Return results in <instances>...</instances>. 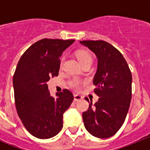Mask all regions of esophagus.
<instances>
[{"mask_svg": "<svg viewBox=\"0 0 150 150\" xmlns=\"http://www.w3.org/2000/svg\"><path fill=\"white\" fill-rule=\"evenodd\" d=\"M83 98V97L79 95H74V100L76 101H79V100H81Z\"/></svg>", "mask_w": 150, "mask_h": 150, "instance_id": "1", "label": "esophagus"}]
</instances>
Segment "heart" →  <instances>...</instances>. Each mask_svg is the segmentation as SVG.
Listing matches in <instances>:
<instances>
[{"label":"heart","instance_id":"1","mask_svg":"<svg viewBox=\"0 0 150 150\" xmlns=\"http://www.w3.org/2000/svg\"><path fill=\"white\" fill-rule=\"evenodd\" d=\"M76 57H77L78 60L79 61L81 64H83L86 63V62H92V55L88 50H79L76 52ZM63 62L64 58H62L60 62L61 67H62V64H63ZM70 86L74 89L78 90L80 88V86H81V82L79 81V80H72V81L70 82Z\"/></svg>","mask_w":150,"mask_h":150}]
</instances>
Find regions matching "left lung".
Wrapping results in <instances>:
<instances>
[{
  "instance_id": "obj_1",
  "label": "left lung",
  "mask_w": 150,
  "mask_h": 150,
  "mask_svg": "<svg viewBox=\"0 0 150 150\" xmlns=\"http://www.w3.org/2000/svg\"><path fill=\"white\" fill-rule=\"evenodd\" d=\"M98 58L93 79L94 92L99 98L83 112L85 128L95 137L108 138L120 130L126 118L132 99V76L123 55L104 40L80 41Z\"/></svg>"
}]
</instances>
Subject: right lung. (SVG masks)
<instances>
[{"instance_id": "obj_1", "label": "right lung", "mask_w": 150, "mask_h": 150, "mask_svg": "<svg viewBox=\"0 0 150 150\" xmlns=\"http://www.w3.org/2000/svg\"><path fill=\"white\" fill-rule=\"evenodd\" d=\"M74 40L44 38L22 55L13 75L14 98L18 115L34 137L48 139L63 127V113L74 100L68 89L50 95L46 82L59 75L60 57Z\"/></svg>"}]
</instances>
